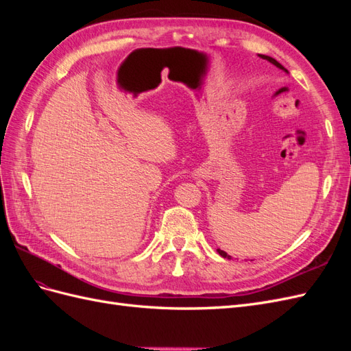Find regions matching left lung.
<instances>
[{
	"instance_id": "1",
	"label": "left lung",
	"mask_w": 351,
	"mask_h": 351,
	"mask_svg": "<svg viewBox=\"0 0 351 351\" xmlns=\"http://www.w3.org/2000/svg\"><path fill=\"white\" fill-rule=\"evenodd\" d=\"M259 57H261V58H263V60H268L269 62H272V64H274V66H277L278 69H281V70L287 71V70H285V69H284V67H282V66L280 64V62H278L277 60H274L272 57H268V56H261V54H259ZM217 252H218V253L221 254V256H222V258H227V259H231V256H230V254H227V253H226L224 250H221V249H217Z\"/></svg>"
}]
</instances>
